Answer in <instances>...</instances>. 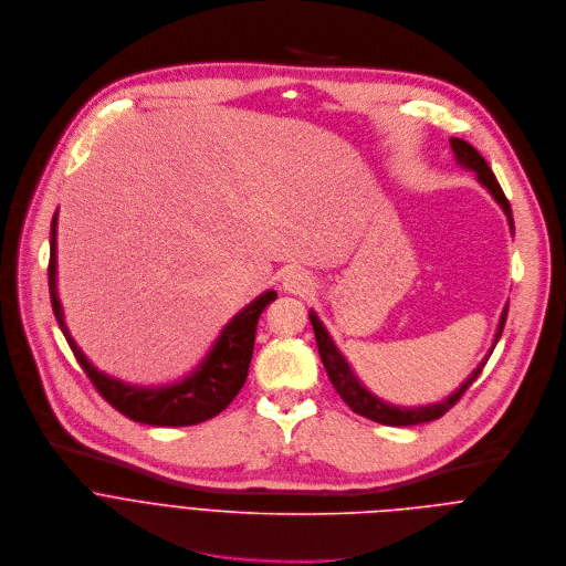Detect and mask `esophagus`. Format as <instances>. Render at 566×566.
<instances>
[{
    "label": "esophagus",
    "mask_w": 566,
    "mask_h": 566,
    "mask_svg": "<svg viewBox=\"0 0 566 566\" xmlns=\"http://www.w3.org/2000/svg\"><path fill=\"white\" fill-rule=\"evenodd\" d=\"M283 290L290 292V294H310L314 290V283L312 279L307 276V272L303 270H287L283 274Z\"/></svg>",
    "instance_id": "1"
}]
</instances>
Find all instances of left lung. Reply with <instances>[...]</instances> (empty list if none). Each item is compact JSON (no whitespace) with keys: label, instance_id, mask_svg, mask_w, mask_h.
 <instances>
[{"label":"left lung","instance_id":"1","mask_svg":"<svg viewBox=\"0 0 566 566\" xmlns=\"http://www.w3.org/2000/svg\"><path fill=\"white\" fill-rule=\"evenodd\" d=\"M450 147H453V154H455V160L460 167L473 171L478 176V182L493 196V200L502 207V211L506 213V220H509V228H511V234L515 232L513 228V213H511V205L500 187V182L495 180V174L491 171V167L486 165V160L480 156V151L475 147H471L467 140L462 138H450ZM506 312H509V305H504L502 314H500V323H497V329H495V336H493V346L489 350V355L480 361V366L462 381L460 388H455V392H450L446 399L437 401V403H426V406H397V403H390V401H384L379 399L377 395H373L364 384L361 379L355 375L353 366L348 364V359L344 357V353L336 348L334 338L329 336L327 327L323 325V321L318 318V314L314 310H310V321H312V327H314V336H316V346H318V355H321V361L325 366V373L334 386V390L342 395V399L361 417L366 419H373L377 423H384V426H415V423H426V421H434L439 419L446 410L453 408L458 403V399L469 390V386L480 377L482 368L486 366L493 348L497 346L500 336H502V329H504V321H506Z\"/></svg>","mask_w":566,"mask_h":566}]
</instances>
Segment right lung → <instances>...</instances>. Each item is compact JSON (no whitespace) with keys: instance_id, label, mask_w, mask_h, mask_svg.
<instances>
[{"instance_id":"add662e5","label":"right lung","mask_w":566,"mask_h":566,"mask_svg":"<svg viewBox=\"0 0 566 566\" xmlns=\"http://www.w3.org/2000/svg\"><path fill=\"white\" fill-rule=\"evenodd\" d=\"M49 290L60 329L64 332L75 359L93 386L125 417L149 426H193L228 408L248 379L259 316L276 298L274 290H265L241 312H237L224 323L202 361L182 379L160 386H140L106 375L95 364H91L66 327L62 301L57 294V211L51 220Z\"/></svg>"}]
</instances>
